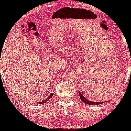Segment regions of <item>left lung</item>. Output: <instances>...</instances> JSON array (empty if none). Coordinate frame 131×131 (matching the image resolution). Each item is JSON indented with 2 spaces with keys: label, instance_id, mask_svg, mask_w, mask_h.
Returning <instances> with one entry per match:
<instances>
[{
  "label": "left lung",
  "instance_id": "obj_1",
  "mask_svg": "<svg viewBox=\"0 0 131 131\" xmlns=\"http://www.w3.org/2000/svg\"><path fill=\"white\" fill-rule=\"evenodd\" d=\"M79 97H80L81 100L84 103H86L87 105H100L101 103H103L102 102H94V101H89V100H86L83 96L81 92H79Z\"/></svg>",
  "mask_w": 131,
  "mask_h": 131
}]
</instances>
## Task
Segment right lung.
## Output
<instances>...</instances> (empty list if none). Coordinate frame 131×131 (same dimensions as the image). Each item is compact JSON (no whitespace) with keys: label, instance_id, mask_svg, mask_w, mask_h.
<instances>
[{"label":"right lung","instance_id":"1","mask_svg":"<svg viewBox=\"0 0 131 131\" xmlns=\"http://www.w3.org/2000/svg\"><path fill=\"white\" fill-rule=\"evenodd\" d=\"M52 96H53V94L52 93L50 95V96H49L48 97H47V98H46V99H45V100H44V101H40V102H39V103H37L36 104H38V103H39V104H43V103H46V101H48V100H50V99L51 97H52Z\"/></svg>","mask_w":131,"mask_h":131}]
</instances>
